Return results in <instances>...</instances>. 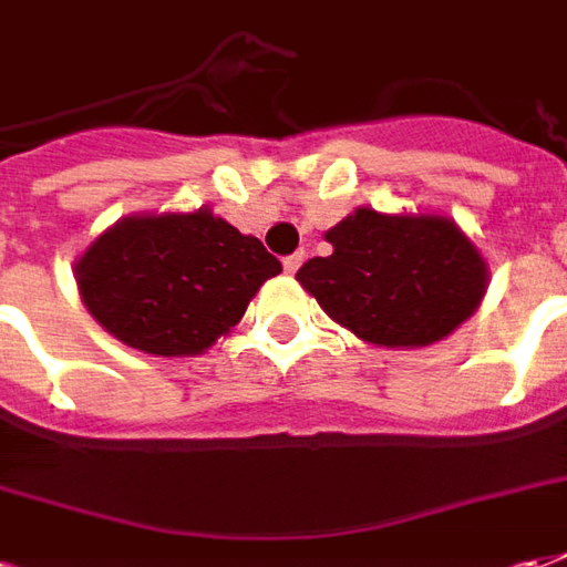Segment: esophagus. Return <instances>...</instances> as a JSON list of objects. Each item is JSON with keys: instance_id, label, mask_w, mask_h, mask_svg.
I'll use <instances>...</instances> for the list:
<instances>
[{"instance_id": "esophagus-1", "label": "esophagus", "mask_w": 567, "mask_h": 567, "mask_svg": "<svg viewBox=\"0 0 567 567\" xmlns=\"http://www.w3.org/2000/svg\"><path fill=\"white\" fill-rule=\"evenodd\" d=\"M299 266H301V254H292L284 259V271H287V275H296V271H299Z\"/></svg>"}]
</instances>
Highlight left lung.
Segmentation results:
<instances>
[{"label": "left lung", "mask_w": 567, "mask_h": 567, "mask_svg": "<svg viewBox=\"0 0 567 567\" xmlns=\"http://www.w3.org/2000/svg\"><path fill=\"white\" fill-rule=\"evenodd\" d=\"M326 241L332 254L308 259L296 280L369 344H435L477 311L489 284L481 250L441 214L357 208Z\"/></svg>", "instance_id": "8db88e82"}]
</instances>
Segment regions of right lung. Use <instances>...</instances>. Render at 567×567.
Wrapping results in <instances>:
<instances>
[{"label": "right lung", "instance_id": "add662e5", "mask_svg": "<svg viewBox=\"0 0 567 567\" xmlns=\"http://www.w3.org/2000/svg\"><path fill=\"white\" fill-rule=\"evenodd\" d=\"M275 275L280 262L262 241L210 208L123 217L74 262L96 323L153 357L205 353Z\"/></svg>", "mask_w": 567, "mask_h": 567}]
</instances>
